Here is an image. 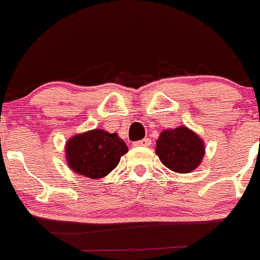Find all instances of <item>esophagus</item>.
Returning a JSON list of instances; mask_svg holds the SVG:
<instances>
[{
    "instance_id": "esophagus-1",
    "label": "esophagus",
    "mask_w": 260,
    "mask_h": 260,
    "mask_svg": "<svg viewBox=\"0 0 260 260\" xmlns=\"http://www.w3.org/2000/svg\"><path fill=\"white\" fill-rule=\"evenodd\" d=\"M152 144V141H150V138H144L142 139V141H137L133 143L135 147H148V145Z\"/></svg>"
}]
</instances>
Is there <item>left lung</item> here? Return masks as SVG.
Masks as SVG:
<instances>
[{
  "mask_svg": "<svg viewBox=\"0 0 260 260\" xmlns=\"http://www.w3.org/2000/svg\"><path fill=\"white\" fill-rule=\"evenodd\" d=\"M156 155L168 169L190 173L199 167L205 155V144L195 132L185 125L162 131L156 141Z\"/></svg>",
  "mask_w": 260,
  "mask_h": 260,
  "instance_id": "1",
  "label": "left lung"
}]
</instances>
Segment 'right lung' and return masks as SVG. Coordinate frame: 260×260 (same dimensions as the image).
Here are the masks:
<instances>
[{
    "mask_svg": "<svg viewBox=\"0 0 260 260\" xmlns=\"http://www.w3.org/2000/svg\"><path fill=\"white\" fill-rule=\"evenodd\" d=\"M127 152V144L117 133L104 129H92L71 137L65 147L68 165L75 173L91 179L110 174Z\"/></svg>",
    "mask_w": 260,
    "mask_h": 260,
    "instance_id": "1",
    "label": "right lung"
}]
</instances>
